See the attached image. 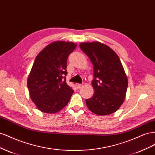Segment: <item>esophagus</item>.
Listing matches in <instances>:
<instances>
[{
  "mask_svg": "<svg viewBox=\"0 0 155 155\" xmlns=\"http://www.w3.org/2000/svg\"><path fill=\"white\" fill-rule=\"evenodd\" d=\"M76 88H81V87H82V85H81V84L76 83Z\"/></svg>",
  "mask_w": 155,
  "mask_h": 155,
  "instance_id": "esophagus-1",
  "label": "esophagus"
}]
</instances>
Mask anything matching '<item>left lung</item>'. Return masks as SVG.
Instances as JSON below:
<instances>
[{"mask_svg":"<svg viewBox=\"0 0 155 155\" xmlns=\"http://www.w3.org/2000/svg\"><path fill=\"white\" fill-rule=\"evenodd\" d=\"M79 47L94 66V94L86 100L87 107L97 115L114 113L124 103L128 86L119 57L109 46L98 42L82 43Z\"/></svg>","mask_w":155,"mask_h":155,"instance_id":"obj_1","label":"left lung"}]
</instances>
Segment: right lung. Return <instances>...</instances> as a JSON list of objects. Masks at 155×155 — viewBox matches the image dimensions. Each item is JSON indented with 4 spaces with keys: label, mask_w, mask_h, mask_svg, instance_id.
I'll list each match as a JSON object with an SVG mask.
<instances>
[{
    "label": "right lung",
    "mask_w": 155,
    "mask_h": 155,
    "mask_svg": "<svg viewBox=\"0 0 155 155\" xmlns=\"http://www.w3.org/2000/svg\"><path fill=\"white\" fill-rule=\"evenodd\" d=\"M77 45L57 41L37 55L28 78L32 101L46 113H55L66 106L74 92L66 82L68 55Z\"/></svg>",
    "instance_id": "add662e5"
}]
</instances>
